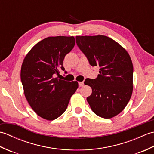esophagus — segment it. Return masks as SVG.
Listing matches in <instances>:
<instances>
[{
    "instance_id": "1",
    "label": "esophagus",
    "mask_w": 154,
    "mask_h": 154,
    "mask_svg": "<svg viewBox=\"0 0 154 154\" xmlns=\"http://www.w3.org/2000/svg\"><path fill=\"white\" fill-rule=\"evenodd\" d=\"M83 85H84L83 82H79V87H83Z\"/></svg>"
}]
</instances>
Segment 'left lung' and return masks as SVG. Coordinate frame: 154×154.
Masks as SVG:
<instances>
[{
    "label": "left lung",
    "instance_id": "8db88e82",
    "mask_svg": "<svg viewBox=\"0 0 154 154\" xmlns=\"http://www.w3.org/2000/svg\"><path fill=\"white\" fill-rule=\"evenodd\" d=\"M77 46L86 55L90 65L99 66L95 79H86L84 83L92 89L87 98L97 115L111 119L126 107L133 91V65L122 45L103 35L76 36Z\"/></svg>",
    "mask_w": 154,
    "mask_h": 154
}]
</instances>
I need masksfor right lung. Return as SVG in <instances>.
<instances>
[{
	"mask_svg": "<svg viewBox=\"0 0 154 154\" xmlns=\"http://www.w3.org/2000/svg\"><path fill=\"white\" fill-rule=\"evenodd\" d=\"M75 43L73 36L48 37L39 42L24 59L20 77L26 99L38 116L48 120L60 116L71 96L77 89V81L55 77L64 71L65 56Z\"/></svg>",
	"mask_w": 154,
	"mask_h": 154,
	"instance_id": "add662e5",
	"label": "right lung"
}]
</instances>
